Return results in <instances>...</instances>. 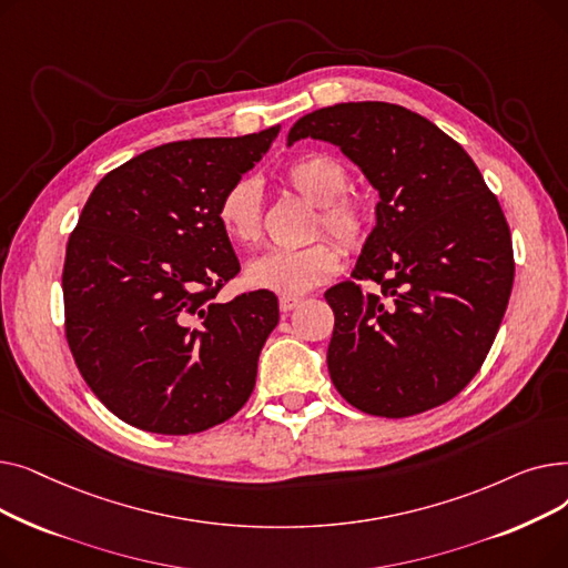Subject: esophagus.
I'll use <instances>...</instances> for the list:
<instances>
[{
  "instance_id": "1",
  "label": "esophagus",
  "mask_w": 568,
  "mask_h": 568,
  "mask_svg": "<svg viewBox=\"0 0 568 568\" xmlns=\"http://www.w3.org/2000/svg\"><path fill=\"white\" fill-rule=\"evenodd\" d=\"M304 300H302V296H281V300H278V306H281V311L283 313H290V311H294L296 306H300Z\"/></svg>"
}]
</instances>
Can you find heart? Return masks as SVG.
Here are the masks:
<instances>
[{
	"instance_id": "obj_1",
	"label": "heart",
	"mask_w": 568,
	"mask_h": 568,
	"mask_svg": "<svg viewBox=\"0 0 568 568\" xmlns=\"http://www.w3.org/2000/svg\"><path fill=\"white\" fill-rule=\"evenodd\" d=\"M283 182L320 209L317 227L347 248L366 242L373 214L364 200L347 195V170L326 154H304L283 170ZM223 232L239 246H253L262 236V193L253 179H236L223 193L219 209ZM341 272L338 246L329 239L300 251H268L253 260L246 278L260 290L283 296L304 294Z\"/></svg>"
}]
</instances>
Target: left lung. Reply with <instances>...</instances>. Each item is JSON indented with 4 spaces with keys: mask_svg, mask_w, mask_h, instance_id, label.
Wrapping results in <instances>:
<instances>
[{
    "mask_svg": "<svg viewBox=\"0 0 568 568\" xmlns=\"http://www.w3.org/2000/svg\"><path fill=\"white\" fill-rule=\"evenodd\" d=\"M341 146L377 189V223L352 278L324 292L326 352L338 394L366 414L403 419L444 405L479 373L514 287L509 223L465 149L403 105L320 108L287 144ZM362 280L378 287L366 293Z\"/></svg>",
    "mask_w": 568,
    "mask_h": 568,
    "instance_id": "left-lung-1",
    "label": "left lung"
}]
</instances>
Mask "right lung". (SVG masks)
Masks as SVG:
<instances>
[{"label":"right lung","mask_w":568,"mask_h":568,"mask_svg":"<svg viewBox=\"0 0 568 568\" xmlns=\"http://www.w3.org/2000/svg\"><path fill=\"white\" fill-rule=\"evenodd\" d=\"M278 131L154 146L89 195L67 244L64 326L80 375L122 422L193 435L251 398L278 300L214 302L242 268L216 209Z\"/></svg>","instance_id":"1"}]
</instances>
